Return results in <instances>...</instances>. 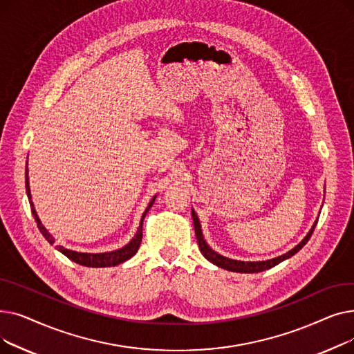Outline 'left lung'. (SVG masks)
Returning a JSON list of instances; mask_svg holds the SVG:
<instances>
[{"label":"left lung","instance_id":"8db88e82","mask_svg":"<svg viewBox=\"0 0 354 354\" xmlns=\"http://www.w3.org/2000/svg\"><path fill=\"white\" fill-rule=\"evenodd\" d=\"M192 219H194V227H195V234H196V241H198V245H199V250L202 252V255L205 257L209 263L215 264L216 267L219 268H224V270H228V271H232V272H245V274H251V272H261V271H266V270H270L272 267H275L277 264H280L283 261H286V259H288L290 257H292L294 254L299 252L307 243L308 239L315 228V225H317V219H315V222L313 224L311 230L308 231V234L300 241V244H297L292 250H290L288 252L283 254V255H278L275 258H271V259H266V261H239V259H232V258H228V257H224L218 254L216 251H214L208 244L205 238H203V234H202V228H201V222H199V218L198 215L195 214V211L192 209Z\"/></svg>","mask_w":354,"mask_h":354}]
</instances>
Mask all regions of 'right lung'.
<instances>
[{"instance_id":"right-lung-1","label":"right lung","mask_w":354,"mask_h":354,"mask_svg":"<svg viewBox=\"0 0 354 354\" xmlns=\"http://www.w3.org/2000/svg\"><path fill=\"white\" fill-rule=\"evenodd\" d=\"M28 165V162H27ZM26 192H27V196H28V201H30V207H31V212H32V216L37 222V227H39L40 232L43 234V236L48 241V244H54L55 239L54 236L46 230V227L41 224V221L39 218V215H37L35 212V208H34V203H32V199H31V191H30V182H28V166H26ZM155 199H156V195L151 199V202H149V205L146 207L143 215H142V219H140V225L135 234V236L129 241V244H126L124 247L119 248V250H115V251H107V252H97V254H91V252H79V251H73V250H67L62 245H57L55 247V250H59L62 254H64L68 259H71V261H74L76 264H80V266H84V267H93V268H103V267H115V266H119L124 261H127L129 258H132L139 247H140V243H142V227H143V219L146 216V214L149 212V209L152 208V205L155 203Z\"/></svg>"}]
</instances>
